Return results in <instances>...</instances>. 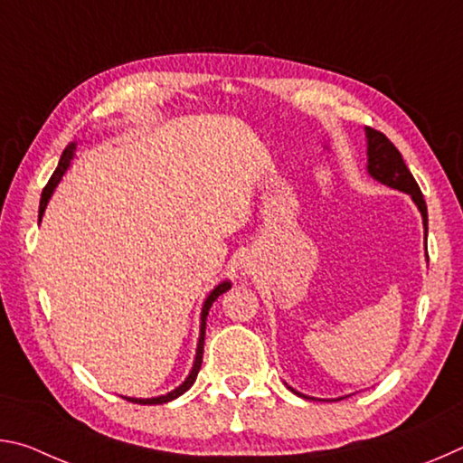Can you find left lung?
<instances>
[{
  "instance_id": "8db88e82",
  "label": "left lung",
  "mask_w": 463,
  "mask_h": 463,
  "mask_svg": "<svg viewBox=\"0 0 463 463\" xmlns=\"http://www.w3.org/2000/svg\"><path fill=\"white\" fill-rule=\"evenodd\" d=\"M367 135V171L373 179L386 184L394 190H401L412 195L414 203H417L420 214H422V224H425V234L429 231V218H427V203L422 198V192L417 184V179L406 167L402 155L398 148L390 143V138L383 135V132L375 128H365ZM298 396H302L300 392H296Z\"/></svg>"
}]
</instances>
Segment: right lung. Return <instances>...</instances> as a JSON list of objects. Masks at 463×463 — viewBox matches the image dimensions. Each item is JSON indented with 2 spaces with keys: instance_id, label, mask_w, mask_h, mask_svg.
Returning <instances> with one entry per match:
<instances>
[{
  "instance_id": "add662e5",
  "label": "right lung",
  "mask_w": 463,
  "mask_h": 463,
  "mask_svg": "<svg viewBox=\"0 0 463 463\" xmlns=\"http://www.w3.org/2000/svg\"><path fill=\"white\" fill-rule=\"evenodd\" d=\"M73 151H75V145H73V143L69 145V146L65 148V151H62L61 161H59V167L54 169L52 177L49 179V184H46L44 190H43V195H41V208H38V218H43L44 208H46V203H49V198H51L52 190H54V187H57V184L61 182L62 174H65L67 167H69V163H71V159H73ZM229 288H231L229 281H222V284H218V286L213 289V292H210V296L206 298V302H203V308H202V326H200V341H198V351H195V362H194V367H192L190 375H187L182 386L175 388L174 392H169V394H165V396H156V398H127V401L137 402V404H165V402H169V401H174V398L182 396L185 390L192 388V383L195 382V375H198L200 365H202L203 336H206V317H208V310H210V307H213V304H214L216 298L221 296V294H224Z\"/></svg>"
}]
</instances>
